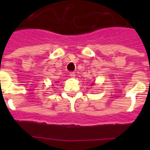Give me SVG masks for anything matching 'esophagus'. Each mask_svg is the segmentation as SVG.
I'll return each mask as SVG.
<instances>
[{
    "mask_svg": "<svg viewBox=\"0 0 150 150\" xmlns=\"http://www.w3.org/2000/svg\"><path fill=\"white\" fill-rule=\"evenodd\" d=\"M70 76H71V77L74 78L76 75H75V73H74V72H71V73H70Z\"/></svg>",
    "mask_w": 150,
    "mask_h": 150,
    "instance_id": "34e87169",
    "label": "esophagus"
}]
</instances>
